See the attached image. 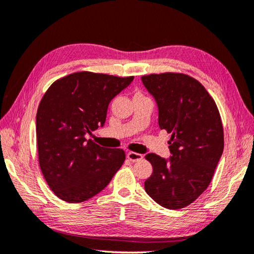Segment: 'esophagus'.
Listing matches in <instances>:
<instances>
[{
  "instance_id": "obj_1",
  "label": "esophagus",
  "mask_w": 254,
  "mask_h": 254,
  "mask_svg": "<svg viewBox=\"0 0 254 254\" xmlns=\"http://www.w3.org/2000/svg\"><path fill=\"white\" fill-rule=\"evenodd\" d=\"M127 156V158L131 162H137V161H140V160H142V158H143L142 154L136 153V152H128Z\"/></svg>"
}]
</instances>
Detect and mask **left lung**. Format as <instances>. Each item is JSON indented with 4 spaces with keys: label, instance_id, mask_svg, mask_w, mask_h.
Here are the masks:
<instances>
[{
    "label": "left lung",
    "instance_id": "1",
    "mask_svg": "<svg viewBox=\"0 0 254 254\" xmlns=\"http://www.w3.org/2000/svg\"><path fill=\"white\" fill-rule=\"evenodd\" d=\"M142 81L158 106V124L172 133L170 161L147 154L153 173L147 195L167 209H181L207 190L223 152L219 110L202 84L181 72L151 73Z\"/></svg>",
    "mask_w": 254,
    "mask_h": 254
}]
</instances>
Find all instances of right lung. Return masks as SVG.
Returning a JSON list of instances; mask_svg holds the SVG:
<instances>
[{"instance_id":"right-lung-1","label":"right lung","mask_w":254,"mask_h":254,"mask_svg":"<svg viewBox=\"0 0 254 254\" xmlns=\"http://www.w3.org/2000/svg\"><path fill=\"white\" fill-rule=\"evenodd\" d=\"M133 78L78 71L57 79L43 96L36 114L38 163L64 201L96 196L126 161L121 148L102 147L84 134L103 126L109 103Z\"/></svg>"}]
</instances>
